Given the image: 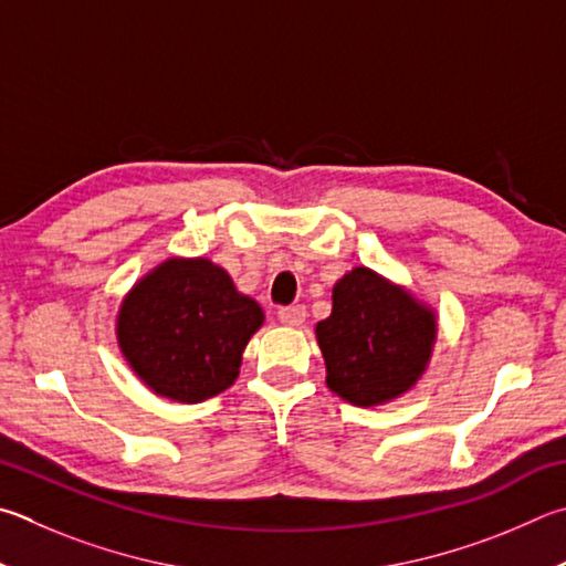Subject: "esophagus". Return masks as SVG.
<instances>
[{
    "instance_id": "34e87169",
    "label": "esophagus",
    "mask_w": 566,
    "mask_h": 566,
    "mask_svg": "<svg viewBox=\"0 0 566 566\" xmlns=\"http://www.w3.org/2000/svg\"><path fill=\"white\" fill-rule=\"evenodd\" d=\"M280 322L284 326H302L306 322V310H304L302 304L282 306V310H280Z\"/></svg>"
}]
</instances>
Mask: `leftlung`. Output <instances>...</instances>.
Returning a JSON list of instances; mask_svg holds the SVG:
<instances>
[{"instance_id": "1", "label": "left lung", "mask_w": 566, "mask_h": 566, "mask_svg": "<svg viewBox=\"0 0 566 566\" xmlns=\"http://www.w3.org/2000/svg\"><path fill=\"white\" fill-rule=\"evenodd\" d=\"M314 334L326 386L346 403L374 408L406 396L426 376L438 314L408 286L361 264L334 284L332 314Z\"/></svg>"}]
</instances>
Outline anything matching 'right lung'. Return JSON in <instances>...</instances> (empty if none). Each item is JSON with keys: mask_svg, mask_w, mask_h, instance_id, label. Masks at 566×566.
Segmentation results:
<instances>
[{"mask_svg": "<svg viewBox=\"0 0 566 566\" xmlns=\"http://www.w3.org/2000/svg\"><path fill=\"white\" fill-rule=\"evenodd\" d=\"M262 324V306L220 264L176 254L123 296L116 342L153 394L202 403L238 381L244 348Z\"/></svg>", "mask_w": 566, "mask_h": 566, "instance_id": "add662e5", "label": "right lung"}]
</instances>
